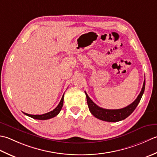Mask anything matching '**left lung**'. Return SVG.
<instances>
[{
	"mask_svg": "<svg viewBox=\"0 0 157 157\" xmlns=\"http://www.w3.org/2000/svg\"><path fill=\"white\" fill-rule=\"evenodd\" d=\"M145 83L146 81L144 80L142 90L140 91L138 96L136 99V100L129 105H127V106L123 108H121V109H104V108L98 106V105H97L91 100L90 98L87 94V93L85 91L86 97H87V101L89 111L97 119L104 121H107V122H117V121L124 120L133 113L134 110L136 108L137 105H138L139 102L140 101V100H141L142 97L144 92Z\"/></svg>",
	"mask_w": 157,
	"mask_h": 157,
	"instance_id": "1",
	"label": "left lung"
}]
</instances>
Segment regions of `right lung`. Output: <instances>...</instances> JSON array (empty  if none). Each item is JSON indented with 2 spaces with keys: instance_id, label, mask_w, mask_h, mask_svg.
I'll return each instance as SVG.
<instances>
[{
  "instance_id": "right-lung-1",
  "label": "right lung",
  "mask_w": 157,
  "mask_h": 157,
  "mask_svg": "<svg viewBox=\"0 0 157 157\" xmlns=\"http://www.w3.org/2000/svg\"><path fill=\"white\" fill-rule=\"evenodd\" d=\"M63 95H64V94L63 95L62 100H61L59 104L57 105V106L52 111L49 112V113H47L43 114H36V115L29 114H27L25 113H24V114L27 115V116H28V117H31V118H33V119H38V120H47V119H52V118L57 116V115L59 113L61 110H62V108L63 106Z\"/></svg>"
}]
</instances>
